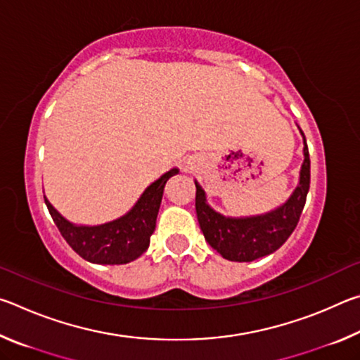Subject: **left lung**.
<instances>
[{"label": "left lung", "instance_id": "left-lung-1", "mask_svg": "<svg viewBox=\"0 0 360 360\" xmlns=\"http://www.w3.org/2000/svg\"><path fill=\"white\" fill-rule=\"evenodd\" d=\"M303 141L304 160L298 187L283 206L264 216L246 219L224 217L206 205L203 188L195 182V210L200 229L210 246L216 249L224 259L252 262L264 257L281 248L295 230L309 191V154L304 135Z\"/></svg>", "mask_w": 360, "mask_h": 360}]
</instances>
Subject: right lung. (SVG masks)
I'll list each match as a JSON object with an SVG mask.
<instances>
[{"instance_id":"1","label":"right lung","mask_w":360,"mask_h":360,"mask_svg":"<svg viewBox=\"0 0 360 360\" xmlns=\"http://www.w3.org/2000/svg\"><path fill=\"white\" fill-rule=\"evenodd\" d=\"M178 173L173 168L146 188L130 212L112 222L85 227L75 225L60 216V212L44 197L47 210L66 243L82 259L92 264L122 265L138 259L149 248L150 235L160 208L167 181Z\"/></svg>"}]
</instances>
